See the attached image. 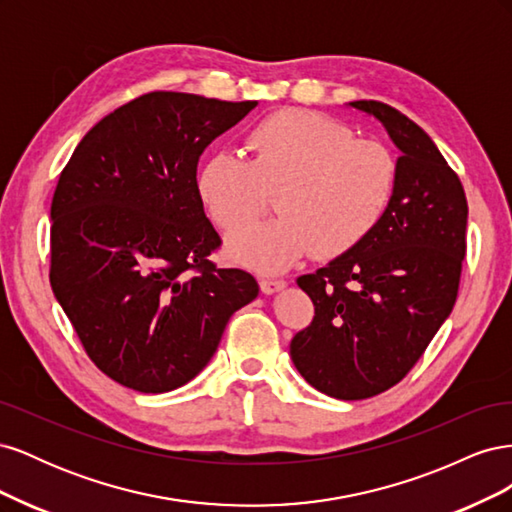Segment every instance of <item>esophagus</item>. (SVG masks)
Instances as JSON below:
<instances>
[{
	"label": "esophagus",
	"mask_w": 512,
	"mask_h": 512,
	"mask_svg": "<svg viewBox=\"0 0 512 512\" xmlns=\"http://www.w3.org/2000/svg\"><path fill=\"white\" fill-rule=\"evenodd\" d=\"M286 288V282L284 280H260V290L265 292V294H275V292H280V290H284Z\"/></svg>",
	"instance_id": "34e87169"
}]
</instances>
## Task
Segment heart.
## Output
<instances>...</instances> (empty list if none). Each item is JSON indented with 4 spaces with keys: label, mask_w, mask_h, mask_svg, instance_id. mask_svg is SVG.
Listing matches in <instances>:
<instances>
[{
    "label": "heart",
    "mask_w": 512,
    "mask_h": 512,
    "mask_svg": "<svg viewBox=\"0 0 512 512\" xmlns=\"http://www.w3.org/2000/svg\"><path fill=\"white\" fill-rule=\"evenodd\" d=\"M247 151L250 160L211 153L194 179L200 205L224 232L254 222L265 192L277 194L280 218L228 239V256L243 267L280 273L312 250L318 258L342 256L376 230L393 203V153L320 113L288 108L265 117L247 136Z\"/></svg>",
    "instance_id": "1"
}]
</instances>
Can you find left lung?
I'll return each instance as SVG.
<instances>
[{"label":"left lung","instance_id":"obj_1","mask_svg":"<svg viewBox=\"0 0 512 512\" xmlns=\"http://www.w3.org/2000/svg\"><path fill=\"white\" fill-rule=\"evenodd\" d=\"M399 149L393 203L371 235L297 284L316 316L290 342L299 374L335 399L404 378L451 316L466 256L468 200L429 134L397 108L356 100Z\"/></svg>","mask_w":512,"mask_h":512}]
</instances>
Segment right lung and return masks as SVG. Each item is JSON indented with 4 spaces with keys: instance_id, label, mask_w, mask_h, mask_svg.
<instances>
[{
    "instance_id": "obj_1",
    "label": "right lung",
    "mask_w": 512,
    "mask_h": 512,
    "mask_svg": "<svg viewBox=\"0 0 512 512\" xmlns=\"http://www.w3.org/2000/svg\"><path fill=\"white\" fill-rule=\"evenodd\" d=\"M258 102L153 91L91 128L51 205V286L89 359L138 393L196 378L230 316L258 297L218 269L196 196L198 158Z\"/></svg>"
}]
</instances>
